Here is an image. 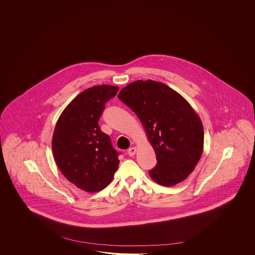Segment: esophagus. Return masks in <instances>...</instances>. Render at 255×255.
I'll use <instances>...</instances> for the list:
<instances>
[{
  "label": "esophagus",
  "instance_id": "1",
  "mask_svg": "<svg viewBox=\"0 0 255 255\" xmlns=\"http://www.w3.org/2000/svg\"><path fill=\"white\" fill-rule=\"evenodd\" d=\"M135 152H136V148H135V146H132L128 150V154L129 155L130 157H133L135 155Z\"/></svg>",
  "mask_w": 255,
  "mask_h": 255
}]
</instances>
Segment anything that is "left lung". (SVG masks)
<instances>
[{
    "label": "left lung",
    "mask_w": 255,
    "mask_h": 255,
    "mask_svg": "<svg viewBox=\"0 0 255 255\" xmlns=\"http://www.w3.org/2000/svg\"><path fill=\"white\" fill-rule=\"evenodd\" d=\"M119 98L140 120L157 157L149 176L170 187L188 178L203 151L201 119L179 93L160 82L137 80L128 84Z\"/></svg>",
    "instance_id": "8db88e82"
}]
</instances>
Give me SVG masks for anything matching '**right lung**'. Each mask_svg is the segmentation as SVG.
I'll return each mask as SVG.
<instances>
[{"instance_id":"1","label":"right lung","mask_w":255,"mask_h":255,"mask_svg":"<svg viewBox=\"0 0 255 255\" xmlns=\"http://www.w3.org/2000/svg\"><path fill=\"white\" fill-rule=\"evenodd\" d=\"M120 87L101 85L87 88L64 109L54 128V160L68 181L87 192H97L112 181L119 168V153L98 120L105 104Z\"/></svg>"}]
</instances>
